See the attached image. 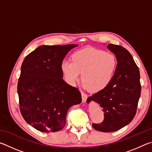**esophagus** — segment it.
<instances>
[{"mask_svg": "<svg viewBox=\"0 0 152 152\" xmlns=\"http://www.w3.org/2000/svg\"><path fill=\"white\" fill-rule=\"evenodd\" d=\"M81 94H82V102H86L87 98H88V96H87V95L84 93V92H81Z\"/></svg>", "mask_w": 152, "mask_h": 152, "instance_id": "34e87169", "label": "esophagus"}]
</instances>
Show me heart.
Wrapping results in <instances>:
<instances>
[{
	"mask_svg": "<svg viewBox=\"0 0 152 152\" xmlns=\"http://www.w3.org/2000/svg\"><path fill=\"white\" fill-rule=\"evenodd\" d=\"M72 61L64 60L61 69L66 82L75 85L80 79L84 88L98 92L107 88L114 76L117 60L114 54L103 50L87 48L76 51Z\"/></svg>",
	"mask_w": 152,
	"mask_h": 152,
	"instance_id": "obj_1",
	"label": "heart"
}]
</instances>
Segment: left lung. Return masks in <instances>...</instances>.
I'll list each match as a JSON object with an SVG mask.
<instances>
[{"label": "left lung", "mask_w": 152, "mask_h": 152, "mask_svg": "<svg viewBox=\"0 0 152 152\" xmlns=\"http://www.w3.org/2000/svg\"><path fill=\"white\" fill-rule=\"evenodd\" d=\"M109 50L115 55L117 66L110 83L102 91L89 96L104 112L101 124L92 127L102 132H116L128 125L134 118L141 95L140 74L131 53L122 46L110 43Z\"/></svg>", "instance_id": "left-lung-1"}]
</instances>
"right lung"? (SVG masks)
<instances>
[{
	"label": "right lung",
	"instance_id": "add662e5",
	"mask_svg": "<svg viewBox=\"0 0 152 152\" xmlns=\"http://www.w3.org/2000/svg\"><path fill=\"white\" fill-rule=\"evenodd\" d=\"M76 46H39L23 61L17 85L20 111L38 131L61 130L68 109L82 101L80 92L64 80L61 69L67 53Z\"/></svg>",
	"mask_w": 152,
	"mask_h": 152
}]
</instances>
